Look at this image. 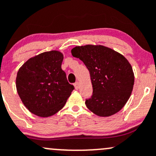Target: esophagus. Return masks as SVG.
<instances>
[{
	"label": "esophagus",
	"instance_id": "obj_1",
	"mask_svg": "<svg viewBox=\"0 0 156 156\" xmlns=\"http://www.w3.org/2000/svg\"><path fill=\"white\" fill-rule=\"evenodd\" d=\"M74 85H75V89L78 90V88H79V87H80V83L78 82V81H77V82H75V84H74Z\"/></svg>",
	"mask_w": 156,
	"mask_h": 156
}]
</instances>
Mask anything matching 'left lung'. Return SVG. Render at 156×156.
<instances>
[{
  "mask_svg": "<svg viewBox=\"0 0 156 156\" xmlns=\"http://www.w3.org/2000/svg\"><path fill=\"white\" fill-rule=\"evenodd\" d=\"M72 56L79 58L90 75L93 94L85 104L97 115L106 117L122 109L134 83L131 66L120 53L104 46L75 47Z\"/></svg>",
  "mask_w": 156,
  "mask_h": 156,
  "instance_id": "obj_1",
  "label": "left lung"
}]
</instances>
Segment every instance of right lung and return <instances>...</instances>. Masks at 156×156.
<instances>
[{
  "label": "right lung",
  "instance_id": "obj_1",
  "mask_svg": "<svg viewBox=\"0 0 156 156\" xmlns=\"http://www.w3.org/2000/svg\"><path fill=\"white\" fill-rule=\"evenodd\" d=\"M62 59L60 52H44L29 59L19 69L17 92L33 114L40 117L56 114L75 89L61 68Z\"/></svg>",
  "mask_w": 156,
  "mask_h": 156
}]
</instances>
